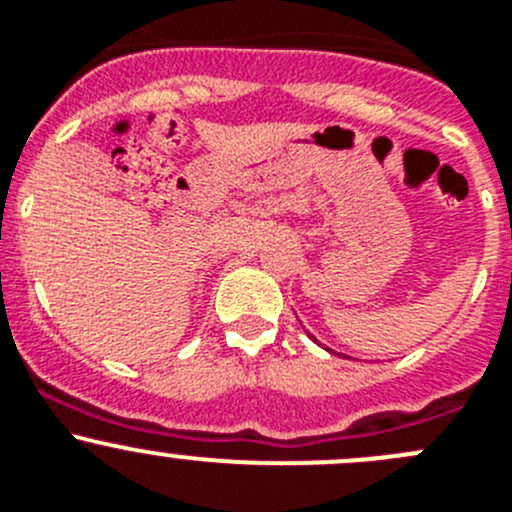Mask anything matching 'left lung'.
<instances>
[{
  "mask_svg": "<svg viewBox=\"0 0 512 512\" xmlns=\"http://www.w3.org/2000/svg\"><path fill=\"white\" fill-rule=\"evenodd\" d=\"M328 351H331V348H328Z\"/></svg>",
  "mask_w": 512,
  "mask_h": 512,
  "instance_id": "obj_1",
  "label": "left lung"
}]
</instances>
